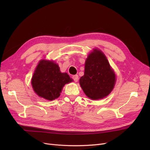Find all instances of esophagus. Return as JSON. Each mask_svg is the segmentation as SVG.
<instances>
[{"label": "esophagus", "mask_w": 150, "mask_h": 150, "mask_svg": "<svg viewBox=\"0 0 150 150\" xmlns=\"http://www.w3.org/2000/svg\"><path fill=\"white\" fill-rule=\"evenodd\" d=\"M72 78H73V80H74V81L77 82L78 80V75H73V76H72Z\"/></svg>", "instance_id": "1"}]
</instances>
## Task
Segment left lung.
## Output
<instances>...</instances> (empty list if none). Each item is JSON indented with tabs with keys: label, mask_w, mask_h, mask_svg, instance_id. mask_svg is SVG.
Here are the masks:
<instances>
[{
	"label": "left lung",
	"mask_w": 150,
	"mask_h": 150,
	"mask_svg": "<svg viewBox=\"0 0 150 150\" xmlns=\"http://www.w3.org/2000/svg\"><path fill=\"white\" fill-rule=\"evenodd\" d=\"M115 81V74L105 54L93 49L86 60L84 75L80 79L84 93L92 100L103 98L111 92Z\"/></svg>",
	"instance_id": "left-lung-1"
}]
</instances>
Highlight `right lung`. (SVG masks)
I'll return each instance as SVG.
<instances>
[{
  "label": "right lung",
  "mask_w": 150,
  "mask_h": 150,
  "mask_svg": "<svg viewBox=\"0 0 150 150\" xmlns=\"http://www.w3.org/2000/svg\"><path fill=\"white\" fill-rule=\"evenodd\" d=\"M73 81L67 73H61L58 65L52 61H39L31 78V85L37 95L48 100L58 98L66 84Z\"/></svg>",
  "instance_id": "add662e5"
}]
</instances>
